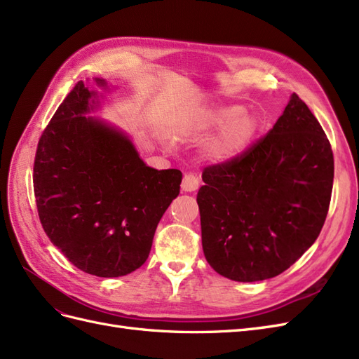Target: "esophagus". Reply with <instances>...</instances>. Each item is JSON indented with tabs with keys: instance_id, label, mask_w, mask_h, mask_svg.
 I'll return each mask as SVG.
<instances>
[{
	"instance_id": "34e87169",
	"label": "esophagus",
	"mask_w": 359,
	"mask_h": 359,
	"mask_svg": "<svg viewBox=\"0 0 359 359\" xmlns=\"http://www.w3.org/2000/svg\"><path fill=\"white\" fill-rule=\"evenodd\" d=\"M201 186V180L193 175V173H186L182 178V184H181V189L184 191H196Z\"/></svg>"
}]
</instances>
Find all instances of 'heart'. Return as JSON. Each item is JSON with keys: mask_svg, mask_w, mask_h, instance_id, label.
Here are the masks:
<instances>
[{"mask_svg": "<svg viewBox=\"0 0 359 359\" xmlns=\"http://www.w3.org/2000/svg\"><path fill=\"white\" fill-rule=\"evenodd\" d=\"M222 129L210 147V153L215 160H231L241 154L253 139L257 123L256 118L244 114L241 106H222L215 107L201 118L198 130L208 133L215 128Z\"/></svg>", "mask_w": 359, "mask_h": 359, "instance_id": "obj_1", "label": "heart"}]
</instances>
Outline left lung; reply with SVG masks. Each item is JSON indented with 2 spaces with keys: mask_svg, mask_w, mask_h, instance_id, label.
<instances>
[{
  "mask_svg": "<svg viewBox=\"0 0 359 359\" xmlns=\"http://www.w3.org/2000/svg\"><path fill=\"white\" fill-rule=\"evenodd\" d=\"M198 193L208 264L235 281L276 277L306 253L330 210L334 156L293 93L274 127L241 154L202 172Z\"/></svg>",
  "mask_w": 359,
  "mask_h": 359,
  "instance_id": "8db88e82",
  "label": "left lung"
}]
</instances>
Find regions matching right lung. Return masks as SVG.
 I'll return each mask as SVG.
<instances>
[{"label": "right lung", "instance_id": "1", "mask_svg": "<svg viewBox=\"0 0 359 359\" xmlns=\"http://www.w3.org/2000/svg\"><path fill=\"white\" fill-rule=\"evenodd\" d=\"M93 95L81 81L58 106L39 139L32 184L43 229L69 262L121 277L145 264L182 173L147 166L127 136L86 118Z\"/></svg>", "mask_w": 359, "mask_h": 359}]
</instances>
